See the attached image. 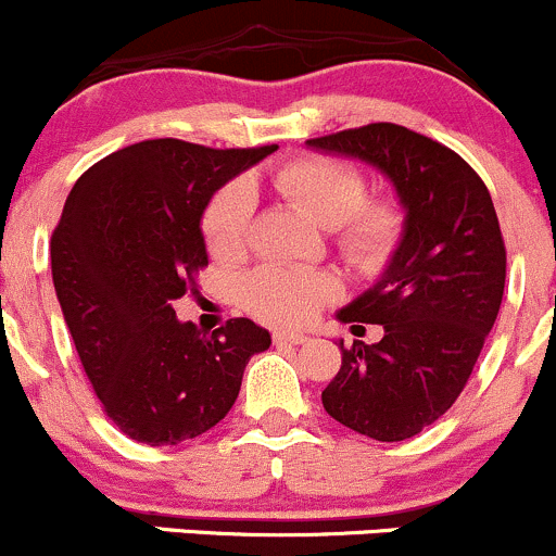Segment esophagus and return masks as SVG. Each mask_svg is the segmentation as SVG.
<instances>
[{"label": "esophagus", "instance_id": "34e87169", "mask_svg": "<svg viewBox=\"0 0 556 556\" xmlns=\"http://www.w3.org/2000/svg\"><path fill=\"white\" fill-rule=\"evenodd\" d=\"M273 342H276V344H294V348H300V344L309 342V337H307V333H296V331H276V333H273Z\"/></svg>", "mask_w": 556, "mask_h": 556}]
</instances>
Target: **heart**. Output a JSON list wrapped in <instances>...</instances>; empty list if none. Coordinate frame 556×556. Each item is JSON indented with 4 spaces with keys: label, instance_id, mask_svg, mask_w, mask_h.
I'll list each match as a JSON object with an SVG mask.
<instances>
[{
    "label": "heart",
    "instance_id": "1",
    "mask_svg": "<svg viewBox=\"0 0 556 556\" xmlns=\"http://www.w3.org/2000/svg\"><path fill=\"white\" fill-rule=\"evenodd\" d=\"M273 190L328 228L333 249L357 270H379L403 238V208L392 195L366 199V177L355 164L331 156H296L270 172ZM256 199L252 185L232 180L201 214L206 252L217 262L243 260L252 247ZM337 296L326 273L265 265L241 283L243 307L273 326H302Z\"/></svg>",
    "mask_w": 556,
    "mask_h": 556
}]
</instances>
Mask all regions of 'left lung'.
<instances>
[{
	"label": "left lung",
	"instance_id": "obj_1",
	"mask_svg": "<svg viewBox=\"0 0 556 556\" xmlns=\"http://www.w3.org/2000/svg\"><path fill=\"white\" fill-rule=\"evenodd\" d=\"M307 146L374 164L405 206L387 273L339 313L352 331L379 324L384 337L339 342L342 368L320 397L357 434L408 440L456 403L498 315L506 247L491 193L456 151L400 124L342 129Z\"/></svg>",
	"mask_w": 556,
	"mask_h": 556
}]
</instances>
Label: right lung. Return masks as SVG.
I'll return each instance as SVG.
<instances>
[{
	"label": "right lung",
	"instance_id": "1",
	"mask_svg": "<svg viewBox=\"0 0 556 556\" xmlns=\"http://www.w3.org/2000/svg\"><path fill=\"white\" fill-rule=\"evenodd\" d=\"M278 146L206 148L161 137L100 159L52 230V280L105 416L146 445L199 438L228 416L270 333L230 318L201 333L172 302L208 265L201 214L230 177Z\"/></svg>",
	"mask_w": 556,
	"mask_h": 556
}]
</instances>
